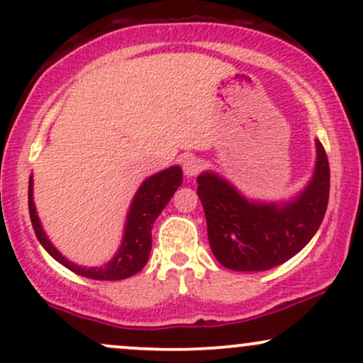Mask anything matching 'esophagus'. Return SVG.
Instances as JSON below:
<instances>
[{
	"instance_id": "esophagus-1",
	"label": "esophagus",
	"mask_w": 363,
	"mask_h": 363,
	"mask_svg": "<svg viewBox=\"0 0 363 363\" xmlns=\"http://www.w3.org/2000/svg\"><path fill=\"white\" fill-rule=\"evenodd\" d=\"M201 165H203V162H201L198 157L193 154H187L182 157V169H184V174L187 177L196 176V174L199 172Z\"/></svg>"
}]
</instances>
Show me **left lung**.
<instances>
[{
    "mask_svg": "<svg viewBox=\"0 0 363 363\" xmlns=\"http://www.w3.org/2000/svg\"><path fill=\"white\" fill-rule=\"evenodd\" d=\"M314 177L294 203H248L228 182L206 172L198 177V196L208 223L213 255L226 269L252 272L284 264L308 245L320 228L330 198V164L316 142Z\"/></svg>",
    "mask_w": 363,
    "mask_h": 363,
    "instance_id": "obj_1",
    "label": "left lung"
}]
</instances>
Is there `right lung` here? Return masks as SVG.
<instances>
[{"label": "right lung", "mask_w": 363, "mask_h": 363, "mask_svg": "<svg viewBox=\"0 0 363 363\" xmlns=\"http://www.w3.org/2000/svg\"><path fill=\"white\" fill-rule=\"evenodd\" d=\"M182 184V170L181 167H170L162 172L155 174V176L148 177L143 182L142 187L138 189L135 196L132 208H130L128 220H126V231L121 243L120 250L115 255L110 264L103 265V267H81V265L72 264L65 257L60 255L55 250L54 245L47 240L43 233L40 221H38L37 211H35V204L32 198V177L28 181V211L32 226L37 235L38 242L42 247L50 253L57 262L67 267L72 272L79 274L82 277L94 279V281H120L126 279L133 274H137L145 267L148 255L152 250V226H154L157 216L165 208L177 187Z\"/></svg>", "instance_id": "add662e5"}]
</instances>
